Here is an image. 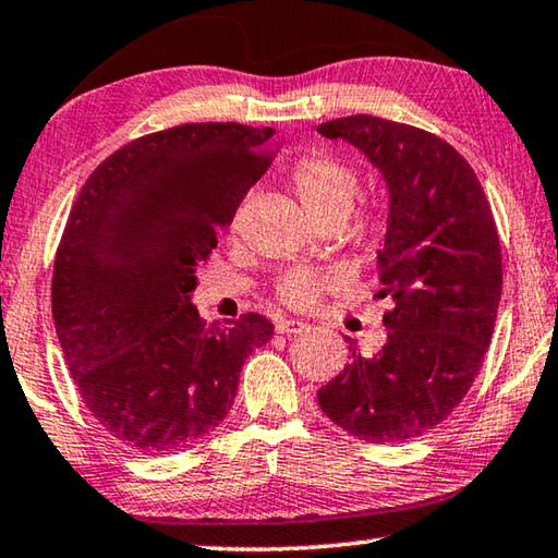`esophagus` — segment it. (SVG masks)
Segmentation results:
<instances>
[{"label":"esophagus","instance_id":"34e87169","mask_svg":"<svg viewBox=\"0 0 558 558\" xmlns=\"http://www.w3.org/2000/svg\"><path fill=\"white\" fill-rule=\"evenodd\" d=\"M308 326L304 320L299 318H279L277 320V333H287V336H294V333H304Z\"/></svg>","mask_w":558,"mask_h":558}]
</instances>
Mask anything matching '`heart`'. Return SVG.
<instances>
[{
	"mask_svg": "<svg viewBox=\"0 0 558 558\" xmlns=\"http://www.w3.org/2000/svg\"><path fill=\"white\" fill-rule=\"evenodd\" d=\"M291 189H294L301 208L306 210L311 220L328 218V215H338V218L345 220L360 193V181L357 173L336 156L308 154L304 159H299L294 171H291ZM385 222L383 205H369L363 222L365 234H379ZM232 225H238V220ZM330 287H333L330 274L311 267H296L277 279V296L294 308H308Z\"/></svg>",
	"mask_w": 558,
	"mask_h": 558,
	"instance_id": "obj_1",
	"label": "heart"
}]
</instances>
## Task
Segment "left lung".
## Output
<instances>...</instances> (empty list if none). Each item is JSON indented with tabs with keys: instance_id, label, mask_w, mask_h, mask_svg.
<instances>
[{
	"instance_id": "8db88e82",
	"label": "left lung",
	"mask_w": 558,
	"mask_h": 558,
	"mask_svg": "<svg viewBox=\"0 0 558 558\" xmlns=\"http://www.w3.org/2000/svg\"><path fill=\"white\" fill-rule=\"evenodd\" d=\"M357 146L389 185L377 252L379 299L392 301L387 343L318 389L330 422L369 444H404L463 402L481 373L502 294V252L490 203L441 136L373 114L318 124Z\"/></svg>"
}]
</instances>
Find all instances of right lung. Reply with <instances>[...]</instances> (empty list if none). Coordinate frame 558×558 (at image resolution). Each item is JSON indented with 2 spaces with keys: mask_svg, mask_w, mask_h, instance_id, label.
Masks as SVG:
<instances>
[{
  "mask_svg": "<svg viewBox=\"0 0 558 558\" xmlns=\"http://www.w3.org/2000/svg\"><path fill=\"white\" fill-rule=\"evenodd\" d=\"M271 126L193 122L132 140L97 166L58 244L51 306L77 395L140 453H173L213 432L240 369L269 343L259 314L205 324L195 267L271 163Z\"/></svg>",
  "mask_w": 558,
  "mask_h": 558,
  "instance_id": "add662e5",
  "label": "right lung"
}]
</instances>
